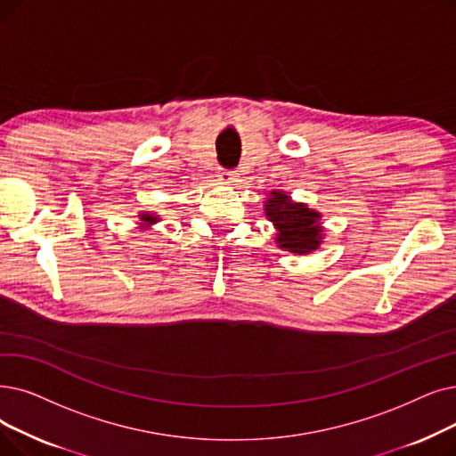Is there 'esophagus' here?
<instances>
[{
    "instance_id": "esophagus-1",
    "label": "esophagus",
    "mask_w": 456,
    "mask_h": 456,
    "mask_svg": "<svg viewBox=\"0 0 456 456\" xmlns=\"http://www.w3.org/2000/svg\"><path fill=\"white\" fill-rule=\"evenodd\" d=\"M217 179H220L222 183H234L236 173L231 169H222V171H217Z\"/></svg>"
}]
</instances>
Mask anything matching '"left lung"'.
I'll return each instance as SVG.
<instances>
[{
	"label": "left lung",
	"instance_id": "left-lung-1",
	"mask_svg": "<svg viewBox=\"0 0 456 456\" xmlns=\"http://www.w3.org/2000/svg\"><path fill=\"white\" fill-rule=\"evenodd\" d=\"M273 197L265 205L266 216L273 222L277 232V244L292 253L305 255L319 248L322 240V227L319 214L309 210L302 203H292L289 195L272 191Z\"/></svg>",
	"mask_w": 456,
	"mask_h": 456
}]
</instances>
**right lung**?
<instances>
[{
	"label": "right lung",
	"mask_w": 456,
	"mask_h": 456,
	"mask_svg": "<svg viewBox=\"0 0 456 456\" xmlns=\"http://www.w3.org/2000/svg\"><path fill=\"white\" fill-rule=\"evenodd\" d=\"M142 220L147 222V224H154V222H158V217L151 216V214H142Z\"/></svg>",
	"instance_id": "add662e5"
}]
</instances>
